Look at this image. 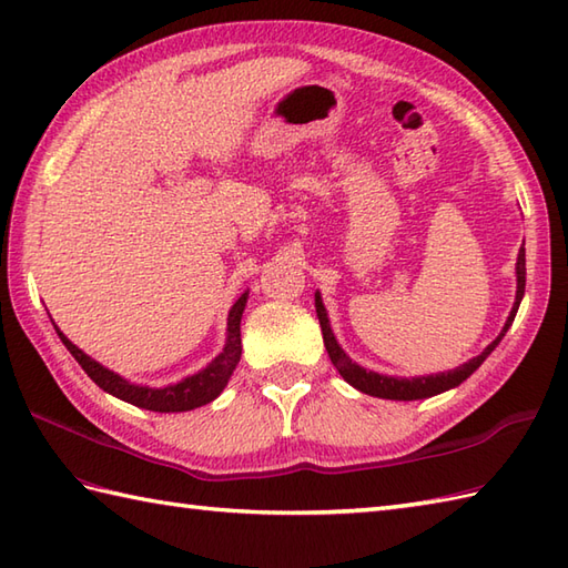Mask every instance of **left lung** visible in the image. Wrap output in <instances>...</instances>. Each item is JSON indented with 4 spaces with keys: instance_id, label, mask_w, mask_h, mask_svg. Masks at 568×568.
<instances>
[{
    "instance_id": "8db88e82",
    "label": "left lung",
    "mask_w": 568,
    "mask_h": 568,
    "mask_svg": "<svg viewBox=\"0 0 568 568\" xmlns=\"http://www.w3.org/2000/svg\"><path fill=\"white\" fill-rule=\"evenodd\" d=\"M515 275H517V291H515V303L508 320H505V327L500 329V334L493 339L484 352L478 356L468 358L466 364L456 366L452 371H444V373H429V376H415V378H400V376H383L378 371H371L358 366L356 361L348 358V354L342 348V344L336 342V336L332 332V324H329V315L327 310H324L322 303V295L320 291L315 293V307H317V317H320V327H322V336H324V346H327V354L332 358L334 368L342 373V378L354 385L356 390L373 395V397H383V400H425V397L432 395H439L444 390H452L456 385H462L470 373H474L484 361L493 354V348H496L505 332L510 329V324L517 315V307L523 303V295H525V244L520 246V253H517V263H515Z\"/></svg>"
}]
</instances>
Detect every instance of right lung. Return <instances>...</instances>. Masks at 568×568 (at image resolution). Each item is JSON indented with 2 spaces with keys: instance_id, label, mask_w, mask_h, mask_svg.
<instances>
[{
  "instance_id": "right-lung-1",
  "label": "right lung",
  "mask_w": 568,
  "mask_h": 568,
  "mask_svg": "<svg viewBox=\"0 0 568 568\" xmlns=\"http://www.w3.org/2000/svg\"><path fill=\"white\" fill-rule=\"evenodd\" d=\"M246 300H248V291L236 300L232 310H229L226 342L220 356H214L202 371L192 373V376L178 383L165 385V388H151V385H139L122 378L119 373L104 368L100 361H94L92 356L84 354L82 348H78L63 332L55 327V324L53 327L60 336V342H63L68 352L75 356L82 371L88 373V376L98 383L104 393H110L129 405L153 409V413H187V409L202 407L212 403L214 397H220V393L226 388L229 378H232V373L241 358V315H244L246 310Z\"/></svg>"
}]
</instances>
